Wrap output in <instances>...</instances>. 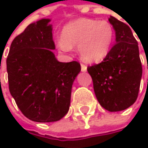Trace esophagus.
Returning a JSON list of instances; mask_svg holds the SVG:
<instances>
[{
  "instance_id": "esophagus-1",
  "label": "esophagus",
  "mask_w": 148,
  "mask_h": 148,
  "mask_svg": "<svg viewBox=\"0 0 148 148\" xmlns=\"http://www.w3.org/2000/svg\"><path fill=\"white\" fill-rule=\"evenodd\" d=\"M80 68H81V71L82 72H86V69H87V67L85 65V64H80Z\"/></svg>"
}]
</instances>
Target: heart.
Segmentation results:
<instances>
[{
	"label": "heart",
	"instance_id": "obj_1",
	"mask_svg": "<svg viewBox=\"0 0 148 148\" xmlns=\"http://www.w3.org/2000/svg\"><path fill=\"white\" fill-rule=\"evenodd\" d=\"M114 38L115 30L109 21L82 18L63 27L62 38L57 40V45L66 52L78 45L80 57L87 62H95L107 56Z\"/></svg>",
	"mask_w": 148,
	"mask_h": 148
}]
</instances>
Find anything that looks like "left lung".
Wrapping results in <instances>:
<instances>
[{
    "mask_svg": "<svg viewBox=\"0 0 148 148\" xmlns=\"http://www.w3.org/2000/svg\"><path fill=\"white\" fill-rule=\"evenodd\" d=\"M109 21L116 32V44L102 62L87 67V71L99 103L113 112L129 108L137 99L142 67L130 27L112 16Z\"/></svg>",
    "mask_w": 148,
    "mask_h": 148,
    "instance_id": "left-lung-1",
    "label": "left lung"
}]
</instances>
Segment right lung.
Instances as JSON below:
<instances>
[{"instance_id": "1", "label": "right lung", "mask_w": 148, "mask_h": 148, "mask_svg": "<svg viewBox=\"0 0 148 148\" xmlns=\"http://www.w3.org/2000/svg\"><path fill=\"white\" fill-rule=\"evenodd\" d=\"M49 21L30 24L13 40L7 58L10 93L24 116L38 123L56 122L68 113L80 72L78 62L56 60Z\"/></svg>"}]
</instances>
